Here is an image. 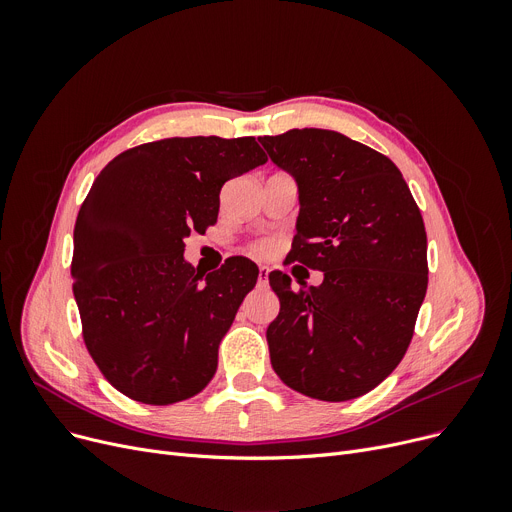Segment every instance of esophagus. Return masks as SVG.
I'll use <instances>...</instances> for the list:
<instances>
[{
    "instance_id": "1",
    "label": "esophagus",
    "mask_w": 512,
    "mask_h": 512,
    "mask_svg": "<svg viewBox=\"0 0 512 512\" xmlns=\"http://www.w3.org/2000/svg\"><path fill=\"white\" fill-rule=\"evenodd\" d=\"M267 274H270V267L267 265H259V284L267 282Z\"/></svg>"
}]
</instances>
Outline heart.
I'll use <instances>...</instances> for the list:
<instances>
[{"mask_svg": "<svg viewBox=\"0 0 512 512\" xmlns=\"http://www.w3.org/2000/svg\"><path fill=\"white\" fill-rule=\"evenodd\" d=\"M267 249H270V242L267 240H257L253 245V251H257V253H265Z\"/></svg>", "mask_w": 512, "mask_h": 512, "instance_id": "1", "label": "heart"}]
</instances>
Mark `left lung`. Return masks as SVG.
<instances>
[{
  "instance_id": "8db88e82",
  "label": "left lung",
  "mask_w": 512,
  "mask_h": 512,
  "mask_svg": "<svg viewBox=\"0 0 512 512\" xmlns=\"http://www.w3.org/2000/svg\"><path fill=\"white\" fill-rule=\"evenodd\" d=\"M299 184L290 261L324 272L292 288L270 274L280 313L267 328L280 380L305 396L342 402L367 394L396 369L427 290L421 211L392 161L324 128L261 137Z\"/></svg>"
}]
</instances>
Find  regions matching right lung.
<instances>
[{
    "instance_id": "right-lung-1",
    "label": "right lung",
    "mask_w": 512,
    "mask_h": 512,
    "mask_svg": "<svg viewBox=\"0 0 512 512\" xmlns=\"http://www.w3.org/2000/svg\"><path fill=\"white\" fill-rule=\"evenodd\" d=\"M253 137H174L114 157L78 211L72 290L87 351L116 390L145 405L199 394L259 270L230 257L199 274L184 238L218 222L226 180L263 166Z\"/></svg>"
}]
</instances>
